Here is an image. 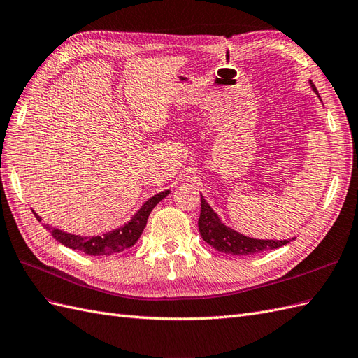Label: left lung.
I'll use <instances>...</instances> for the list:
<instances>
[{"label": "left lung", "instance_id": "8db88e82", "mask_svg": "<svg viewBox=\"0 0 358 358\" xmlns=\"http://www.w3.org/2000/svg\"><path fill=\"white\" fill-rule=\"evenodd\" d=\"M310 88L313 93L320 97L318 90L313 85L312 80H309ZM198 227L201 237L203 241L208 243L211 248H214L219 252L223 253H231L237 255V257H248V255H255L264 250H273L285 246L294 238L288 240H258V238H250L248 236H243V234L237 232L224 224L217 213L214 211L210 203L203 199L201 195V216L198 220Z\"/></svg>", "mask_w": 358, "mask_h": 358}]
</instances>
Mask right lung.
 I'll return each mask as SVG.
<instances>
[{"label":"right lung","mask_w":358,"mask_h":358,"mask_svg":"<svg viewBox=\"0 0 358 358\" xmlns=\"http://www.w3.org/2000/svg\"><path fill=\"white\" fill-rule=\"evenodd\" d=\"M171 193V190H163L160 193H156L155 196H151L147 202L142 203V207L131 216V219L121 224L120 228L112 229L101 236H93V237H83L76 236V234L64 232L58 228H52L49 224H43V227L50 232L57 241L64 244L66 248H70L73 250H80L91 257H100V255H114L118 252L126 250L134 246V244L139 240L142 231H144L150 213L152 211L157 203L166 198ZM34 216L38 222H42V217L33 210Z\"/></svg>","instance_id":"add662e5"}]
</instances>
